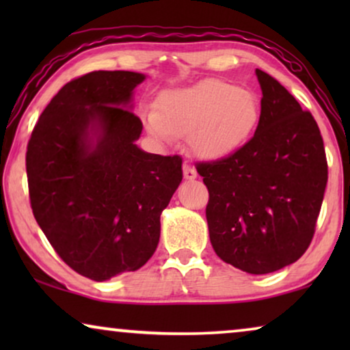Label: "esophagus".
<instances>
[{"mask_svg": "<svg viewBox=\"0 0 350 350\" xmlns=\"http://www.w3.org/2000/svg\"><path fill=\"white\" fill-rule=\"evenodd\" d=\"M183 175L186 180H194L196 176H198V172H196V169L191 164H188V162H185L183 164Z\"/></svg>", "mask_w": 350, "mask_h": 350, "instance_id": "esophagus-1", "label": "esophagus"}]
</instances>
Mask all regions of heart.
Instances as JSON below:
<instances>
[{"instance_id": "heart-1", "label": "heart", "mask_w": 350, "mask_h": 350, "mask_svg": "<svg viewBox=\"0 0 350 350\" xmlns=\"http://www.w3.org/2000/svg\"><path fill=\"white\" fill-rule=\"evenodd\" d=\"M152 135L162 140L189 135L194 154L215 161L241 148L260 119L255 95L224 79L208 78L159 95L157 111L143 114Z\"/></svg>"}]
</instances>
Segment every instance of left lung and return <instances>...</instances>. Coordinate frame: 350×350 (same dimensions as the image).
Wrapping results in <instances>:
<instances>
[{"label":"left lung","mask_w":350,"mask_h":350,"mask_svg":"<svg viewBox=\"0 0 350 350\" xmlns=\"http://www.w3.org/2000/svg\"><path fill=\"white\" fill-rule=\"evenodd\" d=\"M261 114L255 135L223 159L198 162L208 189L210 242L224 262L269 274L308 250L323 202V138L279 81L256 70Z\"/></svg>","instance_id":"left-lung-1"}]
</instances>
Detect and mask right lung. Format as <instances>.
Listing matches in <instances>:
<instances>
[{
  "mask_svg": "<svg viewBox=\"0 0 350 350\" xmlns=\"http://www.w3.org/2000/svg\"><path fill=\"white\" fill-rule=\"evenodd\" d=\"M145 75L92 71L41 113L27 146L33 215L62 260L103 282L156 252L161 213L183 178L181 157L135 145L143 124L126 107Z\"/></svg>",
  "mask_w": 350,
  "mask_h": 350,
  "instance_id": "1",
  "label": "right lung"
}]
</instances>
